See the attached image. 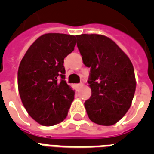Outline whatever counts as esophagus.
<instances>
[{"label":"esophagus","mask_w":154,"mask_h":154,"mask_svg":"<svg viewBox=\"0 0 154 154\" xmlns=\"http://www.w3.org/2000/svg\"><path fill=\"white\" fill-rule=\"evenodd\" d=\"M82 83H78V84H77V87H82Z\"/></svg>","instance_id":"esophagus-1"}]
</instances>
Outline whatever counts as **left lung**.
I'll list each match as a JSON object with an SVG mask.
<instances>
[{
  "instance_id": "obj_1",
  "label": "left lung",
  "mask_w": 154,
  "mask_h": 154,
  "mask_svg": "<svg viewBox=\"0 0 154 154\" xmlns=\"http://www.w3.org/2000/svg\"><path fill=\"white\" fill-rule=\"evenodd\" d=\"M83 63L90 67L91 96L85 101L87 116L100 125H112L129 110L136 88L134 67L128 56L108 37L76 36Z\"/></svg>"
}]
</instances>
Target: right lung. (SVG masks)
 I'll return each mask as SVG.
<instances>
[{
    "label": "right lung",
    "instance_id": "add662e5",
    "mask_svg": "<svg viewBox=\"0 0 154 154\" xmlns=\"http://www.w3.org/2000/svg\"><path fill=\"white\" fill-rule=\"evenodd\" d=\"M76 37L45 34L29 48L20 63L18 89L25 110L44 126L62 122L74 99L65 81L63 60L74 50Z\"/></svg>",
    "mask_w": 154,
    "mask_h": 154
}]
</instances>
